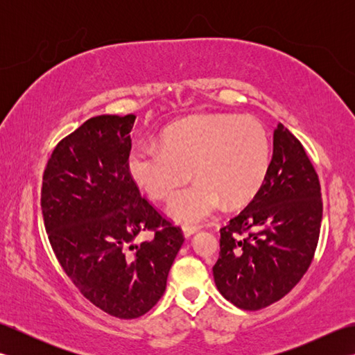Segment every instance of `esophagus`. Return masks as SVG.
<instances>
[{
  "label": "esophagus",
  "instance_id": "34e87169",
  "mask_svg": "<svg viewBox=\"0 0 355 355\" xmlns=\"http://www.w3.org/2000/svg\"><path fill=\"white\" fill-rule=\"evenodd\" d=\"M197 232H198L197 225H189V224H184V225H183V233H184L186 238L192 236L193 233H197Z\"/></svg>",
  "mask_w": 355,
  "mask_h": 355
}]
</instances>
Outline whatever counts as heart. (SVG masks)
I'll return each instance as SVG.
<instances>
[{"label":"heart","mask_w":355,"mask_h":355,"mask_svg":"<svg viewBox=\"0 0 355 355\" xmlns=\"http://www.w3.org/2000/svg\"><path fill=\"white\" fill-rule=\"evenodd\" d=\"M270 141L253 116L205 114L182 120L162 135V145L135 146L128 168L150 200H169L178 192L169 214L178 221L197 223L212 215L224 201L238 206L258 192L267 177Z\"/></svg>","instance_id":"heart-1"}]
</instances>
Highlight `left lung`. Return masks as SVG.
<instances>
[{
	"mask_svg": "<svg viewBox=\"0 0 355 355\" xmlns=\"http://www.w3.org/2000/svg\"><path fill=\"white\" fill-rule=\"evenodd\" d=\"M322 214L318 172L302 143L279 123L266 180L243 212L220 229L214 277L223 296L256 311L288 294L311 266Z\"/></svg>",
	"mask_w": 355,
	"mask_h": 355,
	"instance_id": "obj_1",
	"label": "left lung"
}]
</instances>
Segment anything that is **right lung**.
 Masks as SVG:
<instances>
[{"label": "right lung", "mask_w": 355, "mask_h": 355, "mask_svg": "<svg viewBox=\"0 0 355 355\" xmlns=\"http://www.w3.org/2000/svg\"><path fill=\"white\" fill-rule=\"evenodd\" d=\"M135 116L88 119L53 149L42 175L44 225L58 262L89 302L119 319L166 290L183 230L140 195L128 158ZM153 231L139 245L135 238Z\"/></svg>", "instance_id": "add662e5"}]
</instances>
